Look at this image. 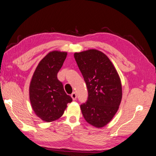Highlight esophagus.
Here are the masks:
<instances>
[{"instance_id": "obj_1", "label": "esophagus", "mask_w": 156, "mask_h": 156, "mask_svg": "<svg viewBox=\"0 0 156 156\" xmlns=\"http://www.w3.org/2000/svg\"><path fill=\"white\" fill-rule=\"evenodd\" d=\"M71 97H72V98L73 100H76V97H77V94H76V93L75 92H74V93H72Z\"/></svg>"}]
</instances>
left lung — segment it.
I'll list each match as a JSON object with an SVG mask.
<instances>
[{"mask_svg":"<svg viewBox=\"0 0 156 156\" xmlns=\"http://www.w3.org/2000/svg\"><path fill=\"white\" fill-rule=\"evenodd\" d=\"M74 58L86 82L88 97L80 105L88 124L102 128L110 122L120 105L122 90L117 70L101 51L89 49L75 53Z\"/></svg>","mask_w":156,"mask_h":156,"instance_id":"8db88e82","label":"left lung"}]
</instances>
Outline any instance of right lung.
I'll return each instance as SVG.
<instances>
[{
  "label": "right lung",
  "instance_id": "right-lung-1",
  "mask_svg": "<svg viewBox=\"0 0 156 156\" xmlns=\"http://www.w3.org/2000/svg\"><path fill=\"white\" fill-rule=\"evenodd\" d=\"M67 52L53 51L48 53L36 67L30 82V100L38 118L50 122L62 116L72 97L64 90L57 79V73L67 57Z\"/></svg>",
  "mask_w": 156,
  "mask_h": 156
}]
</instances>
